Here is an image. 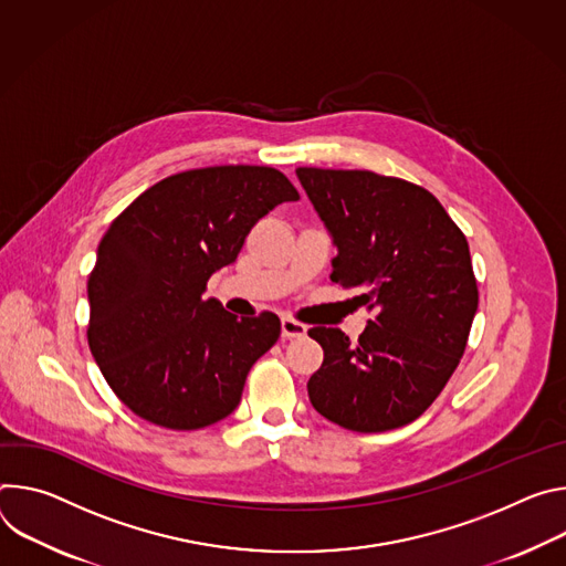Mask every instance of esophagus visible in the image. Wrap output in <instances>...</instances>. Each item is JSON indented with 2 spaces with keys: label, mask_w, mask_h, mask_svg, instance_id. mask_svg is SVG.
Listing matches in <instances>:
<instances>
[{
  "label": "esophagus",
  "mask_w": 566,
  "mask_h": 566,
  "mask_svg": "<svg viewBox=\"0 0 566 566\" xmlns=\"http://www.w3.org/2000/svg\"><path fill=\"white\" fill-rule=\"evenodd\" d=\"M281 333H283V337L294 339V337H303V335L307 333V328H305L303 324L290 319V317H283V319H281Z\"/></svg>",
  "instance_id": "34e87169"
}]
</instances>
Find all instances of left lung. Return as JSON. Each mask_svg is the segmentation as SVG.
I'll list each match as a JSON object with an SVG mask.
<instances>
[{
  "label": "left lung",
  "mask_w": 566,
  "mask_h": 566,
  "mask_svg": "<svg viewBox=\"0 0 566 566\" xmlns=\"http://www.w3.org/2000/svg\"><path fill=\"white\" fill-rule=\"evenodd\" d=\"M337 256L333 283L375 312L353 344L310 328L324 364L307 396L331 422L370 433L413 422L457 370L479 305L463 231L422 186L370 170L296 168Z\"/></svg>",
  "instance_id": "obj_1"
}]
</instances>
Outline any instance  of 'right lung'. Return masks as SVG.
<instances>
[{
  "mask_svg": "<svg viewBox=\"0 0 566 566\" xmlns=\"http://www.w3.org/2000/svg\"><path fill=\"white\" fill-rule=\"evenodd\" d=\"M292 181L270 166H209L144 191L105 231L87 281L90 350L118 400L166 429H202L240 402L281 335L274 312L238 319L202 298Z\"/></svg>",
  "mask_w": 566,
  "mask_h": 566,
  "instance_id": "right-lung-1",
  "label": "right lung"
}]
</instances>
